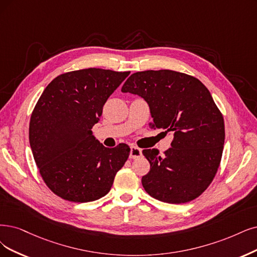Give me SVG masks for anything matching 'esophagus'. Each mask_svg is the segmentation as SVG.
<instances>
[{"instance_id": "obj_1", "label": "esophagus", "mask_w": 257, "mask_h": 257, "mask_svg": "<svg viewBox=\"0 0 257 257\" xmlns=\"http://www.w3.org/2000/svg\"><path fill=\"white\" fill-rule=\"evenodd\" d=\"M142 156V150L137 146L130 147V158L131 159H138Z\"/></svg>"}]
</instances>
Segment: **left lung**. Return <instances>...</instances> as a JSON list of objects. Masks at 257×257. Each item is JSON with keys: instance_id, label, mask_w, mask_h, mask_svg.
I'll use <instances>...</instances> for the list:
<instances>
[{"instance_id": "8db88e82", "label": "left lung", "mask_w": 257, "mask_h": 257, "mask_svg": "<svg viewBox=\"0 0 257 257\" xmlns=\"http://www.w3.org/2000/svg\"><path fill=\"white\" fill-rule=\"evenodd\" d=\"M122 93L143 97L154 121L151 128L173 134L172 147L159 156L144 149L149 173L145 191L160 201L185 203L200 196L213 181L224 145V121L205 85L193 76L170 70L132 74Z\"/></svg>"}]
</instances>
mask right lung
<instances>
[{
  "instance_id": "right-lung-1",
  "label": "right lung",
  "mask_w": 257,
  "mask_h": 257,
  "mask_svg": "<svg viewBox=\"0 0 257 257\" xmlns=\"http://www.w3.org/2000/svg\"><path fill=\"white\" fill-rule=\"evenodd\" d=\"M130 72L84 69L57 76L32 113L30 144L40 175L64 200L90 202L107 195L130 148H107L92 127L110 95Z\"/></svg>"
}]
</instances>
